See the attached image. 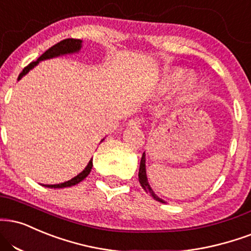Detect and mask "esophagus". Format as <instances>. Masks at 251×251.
I'll return each instance as SVG.
<instances>
[{"instance_id":"34e87169","label":"esophagus","mask_w":251,"mask_h":251,"mask_svg":"<svg viewBox=\"0 0 251 251\" xmlns=\"http://www.w3.org/2000/svg\"><path fill=\"white\" fill-rule=\"evenodd\" d=\"M127 125L129 127H139V126L141 125V119H139V118H135V119H131L128 122Z\"/></svg>"}]
</instances>
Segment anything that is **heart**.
<instances>
[{"label":"heart","instance_id":"1","mask_svg":"<svg viewBox=\"0 0 251 251\" xmlns=\"http://www.w3.org/2000/svg\"><path fill=\"white\" fill-rule=\"evenodd\" d=\"M179 81L177 87H179L180 91L182 92H191L195 89L198 85V81L193 74H187L183 76L182 71L180 70H174L167 74L162 79L161 86L164 90H167Z\"/></svg>","mask_w":251,"mask_h":251}]
</instances>
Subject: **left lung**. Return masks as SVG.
<instances>
[{
    "label": "left lung",
    "mask_w": 251,
    "mask_h": 251,
    "mask_svg": "<svg viewBox=\"0 0 251 251\" xmlns=\"http://www.w3.org/2000/svg\"><path fill=\"white\" fill-rule=\"evenodd\" d=\"M138 176H139V182H140V185L144 188L145 192L149 193V194H151V196H152V198L154 199V200L159 201V202H164V201L161 200V199L156 196L155 193L152 191V188H151L150 185H149V181H147V176H146V167H145V153L143 154V156H141L140 167H139Z\"/></svg>",
    "instance_id": "8db88e82"
}]
</instances>
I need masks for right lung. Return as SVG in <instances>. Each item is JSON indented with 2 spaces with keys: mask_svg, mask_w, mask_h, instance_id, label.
Segmentation results:
<instances>
[{
  "mask_svg": "<svg viewBox=\"0 0 251 251\" xmlns=\"http://www.w3.org/2000/svg\"><path fill=\"white\" fill-rule=\"evenodd\" d=\"M81 47V41L80 39H76V38H66V39H63V41L58 42V43L52 45V47L49 48L42 55L41 57L37 60H35V62H31L29 65H26L25 68L23 69V71L21 72L20 76L17 79H21L24 75L28 74V72L31 70L32 68H34L35 65L38 64L39 60H43V59H48V58H52V57H57V56H60V55H65V53H71V52H76L80 49ZM92 170V159L90 160L89 164L85 167V170H84L81 173H79L77 175V176H75L74 179L66 181V182H63V183H58V185H45V187H49V188H64V187H70V186H75L77 185V183H79L81 180H84L87 175L90 174V172Z\"/></svg>",
  "mask_w": 251,
  "mask_h": 251,
  "instance_id": "1",
  "label": "right lung"
}]
</instances>
